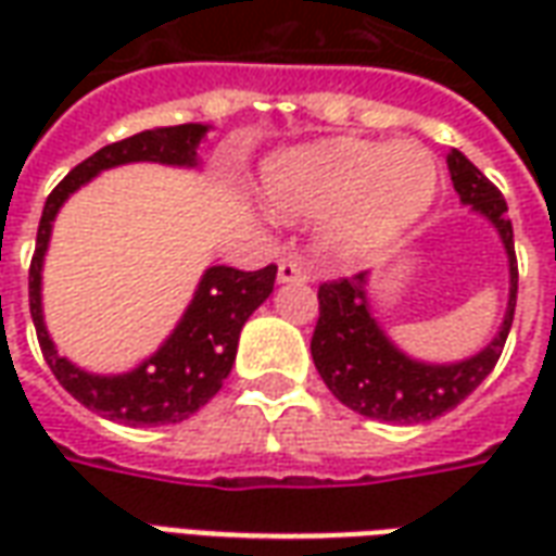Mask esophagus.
I'll return each mask as SVG.
<instances>
[{
  "mask_svg": "<svg viewBox=\"0 0 556 556\" xmlns=\"http://www.w3.org/2000/svg\"><path fill=\"white\" fill-rule=\"evenodd\" d=\"M277 277L279 282H309V270L294 258H282L277 267Z\"/></svg>",
  "mask_w": 556,
  "mask_h": 556,
  "instance_id": "1",
  "label": "esophagus"
}]
</instances>
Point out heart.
Wrapping results in <instances>:
<instances>
[{
    "label": "heart",
    "instance_id": "1",
    "mask_svg": "<svg viewBox=\"0 0 556 556\" xmlns=\"http://www.w3.org/2000/svg\"><path fill=\"white\" fill-rule=\"evenodd\" d=\"M438 181V157L414 139H330L270 160L262 190L279 217L327 214V241L339 253L366 255L422 217Z\"/></svg>",
    "mask_w": 556,
    "mask_h": 556
}]
</instances>
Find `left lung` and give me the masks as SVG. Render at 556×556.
Masks as SVG:
<instances>
[{"instance_id": "1", "label": "left lung", "mask_w": 556, "mask_h": 556, "mask_svg": "<svg viewBox=\"0 0 556 556\" xmlns=\"http://www.w3.org/2000/svg\"><path fill=\"white\" fill-rule=\"evenodd\" d=\"M450 175L455 193L465 205L497 226L509 255V306L497 337L477 357L453 366H426L408 361L393 349L381 327L375 325L366 303V274L327 279L318 286V321L313 333V361L327 390L363 417L381 422H426L453 410L477 390L485 375L501 361L509 337L518 298V262H515L513 223L506 214V199L482 172L462 154H450Z\"/></svg>"}]
</instances>
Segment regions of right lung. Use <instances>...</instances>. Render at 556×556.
<instances>
[{
    "label": "right lung",
    "mask_w": 556,
    "mask_h": 556,
    "mask_svg": "<svg viewBox=\"0 0 556 556\" xmlns=\"http://www.w3.org/2000/svg\"><path fill=\"white\" fill-rule=\"evenodd\" d=\"M205 125L157 127V130H142L137 137H127L113 146H103L55 184L53 193L47 195L41 223H38V241H35V255L29 265V313L43 361L55 375V381L65 387L79 405L115 422H127V426L181 422L217 396L238 354L243 321L274 291L277 265H267L262 270L207 267L193 303L187 306L181 325L163 342V349L134 372L103 378V375L83 372L74 363L59 357L43 327L41 262L47 253V241H50V229H53V217L67 195L110 166L137 163V160L193 166L195 148H199V139L205 137Z\"/></svg>",
    "instance_id": "obj_1"
}]
</instances>
